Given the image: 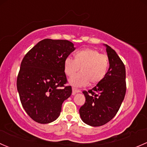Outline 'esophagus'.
<instances>
[{"label":"esophagus","instance_id":"esophagus-1","mask_svg":"<svg viewBox=\"0 0 147 147\" xmlns=\"http://www.w3.org/2000/svg\"><path fill=\"white\" fill-rule=\"evenodd\" d=\"M81 92V90L79 89H77V88L73 87L72 88V94H75L76 93H78V92Z\"/></svg>","mask_w":147,"mask_h":147}]
</instances>
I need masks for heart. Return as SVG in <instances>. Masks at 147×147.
<instances>
[{
	"label": "heart",
	"mask_w": 147,
	"mask_h": 147,
	"mask_svg": "<svg viewBox=\"0 0 147 147\" xmlns=\"http://www.w3.org/2000/svg\"><path fill=\"white\" fill-rule=\"evenodd\" d=\"M80 67L81 72L74 76ZM110 67L109 57L98 50L85 49L74 54V59L67 57L64 61V71L68 77L69 82L75 86L96 84L101 82L107 75Z\"/></svg>",
	"instance_id": "obj_1"
}]
</instances>
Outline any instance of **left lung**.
<instances>
[{
    "mask_svg": "<svg viewBox=\"0 0 147 147\" xmlns=\"http://www.w3.org/2000/svg\"><path fill=\"white\" fill-rule=\"evenodd\" d=\"M106 47L110 61L107 75L93 89L83 91L86 101L80 109L82 121L93 127L103 125L115 117L126 92L124 63L112 48Z\"/></svg>",
    "mask_w": 147,
    "mask_h": 147,
    "instance_id": "1",
    "label": "left lung"
}]
</instances>
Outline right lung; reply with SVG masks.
I'll use <instances>...</instances> for the list:
<instances>
[{"label": "right lung", "mask_w": 147, "mask_h": 147, "mask_svg": "<svg viewBox=\"0 0 147 147\" xmlns=\"http://www.w3.org/2000/svg\"><path fill=\"white\" fill-rule=\"evenodd\" d=\"M75 49L67 40L46 38L27 52L22 61L17 88L22 107L36 123L46 124L58 118L72 86L64 71V61Z\"/></svg>", "instance_id": "add662e5"}]
</instances>
